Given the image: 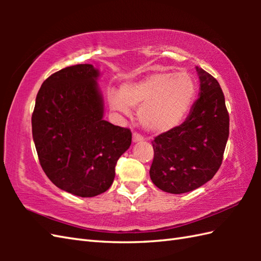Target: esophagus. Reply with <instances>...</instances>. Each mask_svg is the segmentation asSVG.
I'll list each match as a JSON object with an SVG mask.
<instances>
[{
    "label": "esophagus",
    "instance_id": "esophagus-1",
    "mask_svg": "<svg viewBox=\"0 0 261 261\" xmlns=\"http://www.w3.org/2000/svg\"><path fill=\"white\" fill-rule=\"evenodd\" d=\"M132 141L141 142V141H143V137L139 134H137V132H134V135H132Z\"/></svg>",
    "mask_w": 261,
    "mask_h": 261
}]
</instances>
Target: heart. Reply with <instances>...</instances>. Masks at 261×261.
Here are the masks:
<instances>
[{"label":"heart","instance_id":"b5f03b06","mask_svg":"<svg viewBox=\"0 0 261 261\" xmlns=\"http://www.w3.org/2000/svg\"><path fill=\"white\" fill-rule=\"evenodd\" d=\"M196 83L188 73L158 71L137 82L122 85L121 93L108 95L112 110L129 115L139 108V121L150 132H166L178 125L194 101Z\"/></svg>","mask_w":261,"mask_h":261}]
</instances>
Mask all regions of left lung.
<instances>
[{
  "instance_id": "left-lung-1",
  "label": "left lung",
  "mask_w": 261,
  "mask_h": 261,
  "mask_svg": "<svg viewBox=\"0 0 261 261\" xmlns=\"http://www.w3.org/2000/svg\"><path fill=\"white\" fill-rule=\"evenodd\" d=\"M199 96L178 126L151 142L150 178L159 190L182 194L213 178L223 160L229 138V113L219 82L201 68Z\"/></svg>"
}]
</instances>
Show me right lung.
<instances>
[{"mask_svg":"<svg viewBox=\"0 0 261 261\" xmlns=\"http://www.w3.org/2000/svg\"><path fill=\"white\" fill-rule=\"evenodd\" d=\"M98 75L90 64L54 73L42 83L31 118L45 174L60 190L81 197L109 190L132 139L130 129L103 120Z\"/></svg>","mask_w":261,"mask_h":261,"instance_id":"right-lung-1","label":"right lung"}]
</instances>
